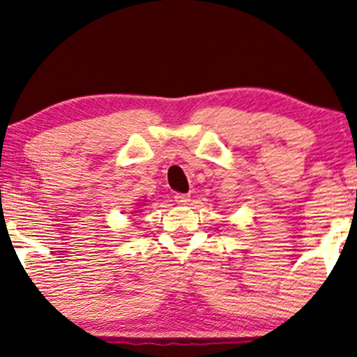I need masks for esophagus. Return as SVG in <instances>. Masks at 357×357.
Segmentation results:
<instances>
[{
	"label": "esophagus",
	"mask_w": 357,
	"mask_h": 357,
	"mask_svg": "<svg viewBox=\"0 0 357 357\" xmlns=\"http://www.w3.org/2000/svg\"><path fill=\"white\" fill-rule=\"evenodd\" d=\"M174 201L178 202V204H188V202L191 201V197H189V194L176 192V194H174Z\"/></svg>",
	"instance_id": "obj_1"
}]
</instances>
